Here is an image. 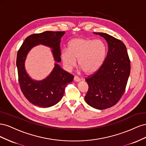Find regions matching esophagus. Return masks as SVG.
<instances>
[{
  "mask_svg": "<svg viewBox=\"0 0 146 146\" xmlns=\"http://www.w3.org/2000/svg\"><path fill=\"white\" fill-rule=\"evenodd\" d=\"M74 80L75 82H80V78L78 77L77 76H75V77H74Z\"/></svg>",
  "mask_w": 146,
  "mask_h": 146,
  "instance_id": "obj_1",
  "label": "esophagus"
}]
</instances>
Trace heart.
<instances>
[{
    "label": "heart",
    "mask_w": 146,
    "mask_h": 146,
    "mask_svg": "<svg viewBox=\"0 0 146 146\" xmlns=\"http://www.w3.org/2000/svg\"><path fill=\"white\" fill-rule=\"evenodd\" d=\"M107 47L100 39L75 38L69 44L68 49L61 53V60L66 70H70L78 64L87 74L98 70L105 62Z\"/></svg>",
    "instance_id": "heart-1"
}]
</instances>
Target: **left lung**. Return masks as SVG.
Masks as SVG:
<instances>
[{
    "mask_svg": "<svg viewBox=\"0 0 146 146\" xmlns=\"http://www.w3.org/2000/svg\"><path fill=\"white\" fill-rule=\"evenodd\" d=\"M94 33L105 38L108 50L102 67L85 79L89 88L85 100L92 107L105 110L116 105L124 93L130 61L123 42L107 33Z\"/></svg>",
    "mask_w": 146,
    "mask_h": 146,
    "instance_id": "obj_1",
    "label": "left lung"
}]
</instances>
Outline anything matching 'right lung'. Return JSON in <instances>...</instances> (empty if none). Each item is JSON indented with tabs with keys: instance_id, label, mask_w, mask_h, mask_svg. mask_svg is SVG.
<instances>
[{
	"instance_id": "1",
	"label": "right lung",
	"mask_w": 146,
	"mask_h": 146,
	"mask_svg": "<svg viewBox=\"0 0 146 146\" xmlns=\"http://www.w3.org/2000/svg\"><path fill=\"white\" fill-rule=\"evenodd\" d=\"M65 32L46 31L31 35L26 38L17 54L16 66L21 90L30 103L39 107L47 108L56 104L63 98L68 83L72 82L74 76L55 64L49 76L41 81L32 80L25 69V60L29 52L38 44L52 48L54 60L61 61L60 42Z\"/></svg>"
}]
</instances>
